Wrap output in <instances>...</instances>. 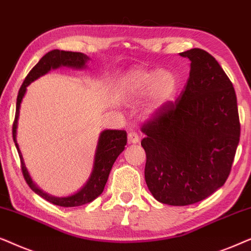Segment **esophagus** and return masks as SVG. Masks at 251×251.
<instances>
[{
    "instance_id": "34e87169",
    "label": "esophagus",
    "mask_w": 251,
    "mask_h": 251,
    "mask_svg": "<svg viewBox=\"0 0 251 251\" xmlns=\"http://www.w3.org/2000/svg\"><path fill=\"white\" fill-rule=\"evenodd\" d=\"M127 140H128V143H138L140 138H139V135L136 134L135 132L131 131V132L128 133V135H127Z\"/></svg>"
}]
</instances>
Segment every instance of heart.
<instances>
[{
    "mask_svg": "<svg viewBox=\"0 0 251 251\" xmlns=\"http://www.w3.org/2000/svg\"><path fill=\"white\" fill-rule=\"evenodd\" d=\"M176 79L172 72L132 70L120 82V96L125 101H134L148 94V111L163 108L172 100L176 91Z\"/></svg>",
    "mask_w": 251,
    "mask_h": 251,
    "instance_id": "1",
    "label": "heart"
}]
</instances>
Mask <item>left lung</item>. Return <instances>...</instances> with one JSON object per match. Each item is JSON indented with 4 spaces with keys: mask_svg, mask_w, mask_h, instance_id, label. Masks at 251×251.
I'll return each instance as SVG.
<instances>
[{
    "mask_svg": "<svg viewBox=\"0 0 251 251\" xmlns=\"http://www.w3.org/2000/svg\"><path fill=\"white\" fill-rule=\"evenodd\" d=\"M190 61L185 91L142 126L145 178L157 201L189 205L228 178L240 141L234 87L205 50L180 52Z\"/></svg>",
    "mask_w": 251,
    "mask_h": 251,
    "instance_id": "8db88e82",
    "label": "left lung"
}]
</instances>
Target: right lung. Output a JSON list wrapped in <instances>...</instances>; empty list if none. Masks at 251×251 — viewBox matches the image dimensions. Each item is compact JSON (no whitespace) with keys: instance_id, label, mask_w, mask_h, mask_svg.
Listing matches in <instances>:
<instances>
[{"instance_id":"add662e5","label":"right lung","mask_w":251,"mask_h":251,"mask_svg":"<svg viewBox=\"0 0 251 251\" xmlns=\"http://www.w3.org/2000/svg\"><path fill=\"white\" fill-rule=\"evenodd\" d=\"M89 61V57L82 52L75 51H64V50H51L47 52L43 57L40 59L38 64L33 68L26 76L24 82L18 92L16 103V117L12 126V138L17 151L19 153L22 162V171L24 175V178L27 182L33 192L41 196L42 199L52 203V204L65 206V208H71V206H79L86 203H89L100 196L104 189L105 183L108 181L110 171H111L113 163L116 162L117 157L124 151L126 143H127V133L125 131H118V129H104L100 134L98 146H96L94 163H93V170L87 182L78 192L73 195L65 196V198H57L52 196L48 193H45L42 189H40L38 186L33 181L31 176L25 166L24 158H23L22 151L19 149L18 143H17V127H18V118H19V110L23 98L25 96V93L27 91V86L29 83L39 79L40 76L45 75L50 70H56L61 66L66 68L82 70L87 68V62Z\"/></svg>"}]
</instances>
